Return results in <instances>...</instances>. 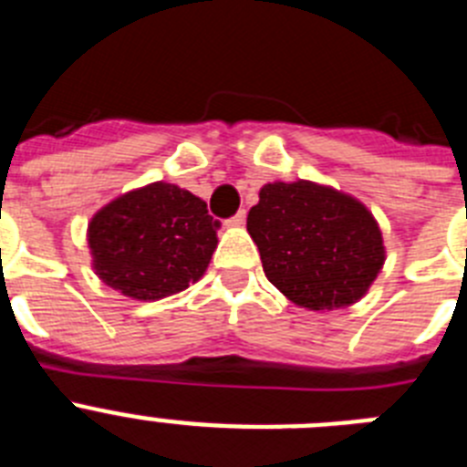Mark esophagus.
<instances>
[{"label": "esophagus", "mask_w": 467, "mask_h": 467, "mask_svg": "<svg viewBox=\"0 0 467 467\" xmlns=\"http://www.w3.org/2000/svg\"><path fill=\"white\" fill-rule=\"evenodd\" d=\"M245 217H247L245 210H238L234 217H229V220H226V224H229V226H243V224H245Z\"/></svg>", "instance_id": "34e87169"}]
</instances>
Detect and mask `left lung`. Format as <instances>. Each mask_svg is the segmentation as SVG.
<instances>
[{"instance_id":"left-lung-1","label":"left lung","mask_w":467,"mask_h":467,"mask_svg":"<svg viewBox=\"0 0 467 467\" xmlns=\"http://www.w3.org/2000/svg\"><path fill=\"white\" fill-rule=\"evenodd\" d=\"M264 274L311 311L360 299L383 266L381 231L356 198L299 180L259 192L247 214Z\"/></svg>"}]
</instances>
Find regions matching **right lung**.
Wrapping results in <instances>:
<instances>
[{"label": "right lung", "mask_w": 467, "mask_h": 467, "mask_svg": "<svg viewBox=\"0 0 467 467\" xmlns=\"http://www.w3.org/2000/svg\"><path fill=\"white\" fill-rule=\"evenodd\" d=\"M220 220L187 189L154 182L111 201L88 224L95 274L133 299H161L208 269Z\"/></svg>", "instance_id": "1"}]
</instances>
